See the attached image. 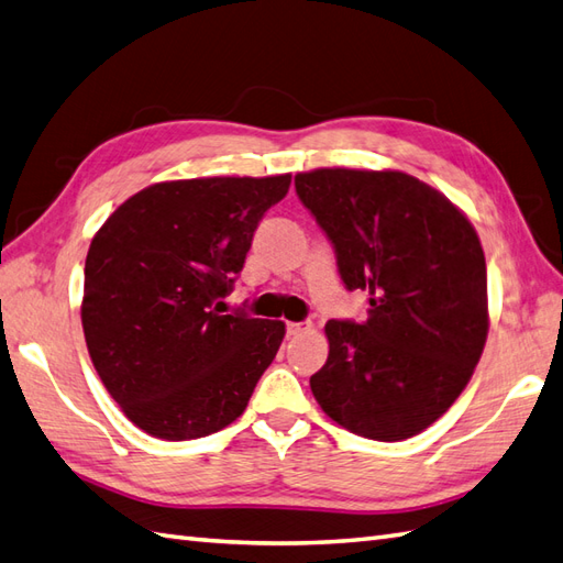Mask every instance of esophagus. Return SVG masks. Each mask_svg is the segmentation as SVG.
I'll list each match as a JSON object with an SVG mask.
<instances>
[{
	"mask_svg": "<svg viewBox=\"0 0 563 563\" xmlns=\"http://www.w3.org/2000/svg\"><path fill=\"white\" fill-rule=\"evenodd\" d=\"M311 331L309 321H287V335H299Z\"/></svg>",
	"mask_w": 563,
	"mask_h": 563,
	"instance_id": "esophagus-1",
	"label": "esophagus"
}]
</instances>
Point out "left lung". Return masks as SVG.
<instances>
[{
  "instance_id": "obj_1",
  "label": "left lung",
  "mask_w": 563,
  "mask_h": 563,
  "mask_svg": "<svg viewBox=\"0 0 563 563\" xmlns=\"http://www.w3.org/2000/svg\"><path fill=\"white\" fill-rule=\"evenodd\" d=\"M295 189L331 240L367 321H329V360L309 378L333 422L374 441L434 424L463 394L487 343V264L473 222L398 169L321 167Z\"/></svg>"
}]
</instances>
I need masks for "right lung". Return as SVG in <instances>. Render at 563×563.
<instances>
[{
	"mask_svg": "<svg viewBox=\"0 0 563 563\" xmlns=\"http://www.w3.org/2000/svg\"><path fill=\"white\" fill-rule=\"evenodd\" d=\"M290 175L158 181L102 222L86 256L81 323L100 382L165 441L238 420L285 323L222 313L254 230Z\"/></svg>",
	"mask_w": 563,
	"mask_h": 563,
	"instance_id": "1",
	"label": "right lung"
}]
</instances>
